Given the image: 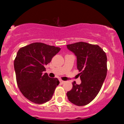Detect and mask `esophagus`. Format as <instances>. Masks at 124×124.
<instances>
[{"label":"esophagus","instance_id":"obj_1","mask_svg":"<svg viewBox=\"0 0 124 124\" xmlns=\"http://www.w3.org/2000/svg\"><path fill=\"white\" fill-rule=\"evenodd\" d=\"M60 83H61V84H64V81H63V80H60Z\"/></svg>","mask_w":124,"mask_h":124}]
</instances>
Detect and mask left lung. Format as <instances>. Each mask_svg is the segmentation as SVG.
Segmentation results:
<instances>
[{
  "mask_svg": "<svg viewBox=\"0 0 124 124\" xmlns=\"http://www.w3.org/2000/svg\"><path fill=\"white\" fill-rule=\"evenodd\" d=\"M67 47L77 57V68L81 79L80 84L73 82L67 97L76 106H85L94 99L101 89L107 75V56L97 45L80 41L68 45Z\"/></svg>",
  "mask_w": 124,
  "mask_h": 124,
  "instance_id": "obj_1",
  "label": "left lung"
}]
</instances>
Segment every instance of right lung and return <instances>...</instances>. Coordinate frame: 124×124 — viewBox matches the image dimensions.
Returning a JSON list of instances; mask_svg holds the SVG:
<instances>
[{
    "label": "right lung",
    "mask_w": 124,
    "mask_h": 124,
    "mask_svg": "<svg viewBox=\"0 0 124 124\" xmlns=\"http://www.w3.org/2000/svg\"><path fill=\"white\" fill-rule=\"evenodd\" d=\"M60 50L36 42L22 47L17 52L14 60L17 85L22 94L32 102L41 104L52 98L60 81L44 73L45 66Z\"/></svg>",
    "instance_id": "1"
}]
</instances>
